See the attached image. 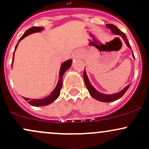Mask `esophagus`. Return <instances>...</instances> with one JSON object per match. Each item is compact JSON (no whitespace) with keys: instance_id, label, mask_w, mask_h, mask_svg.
<instances>
[{"instance_id":"34e87169","label":"esophagus","mask_w":149,"mask_h":149,"mask_svg":"<svg viewBox=\"0 0 149 149\" xmlns=\"http://www.w3.org/2000/svg\"><path fill=\"white\" fill-rule=\"evenodd\" d=\"M73 57H76V54H74V55H73Z\"/></svg>"}]
</instances>
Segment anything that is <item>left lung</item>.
Segmentation results:
<instances>
[{"instance_id": "1", "label": "left lung", "mask_w": 149, "mask_h": 149, "mask_svg": "<svg viewBox=\"0 0 149 149\" xmlns=\"http://www.w3.org/2000/svg\"><path fill=\"white\" fill-rule=\"evenodd\" d=\"M107 26L108 27V28H109L111 30L113 33L116 34V35L120 36L124 39L126 45H127V47H130V48L131 49L129 41H128L127 36H126V35L123 33V32L121 31L120 30L118 27H116V26L113 24H107ZM132 56H133V57L134 58V54H132ZM83 78H84L85 85H86L87 88H88V90L89 92H90V95H91V96L93 97L94 99H95V100L100 101V102H113V101L118 100V99L120 98V97H122L123 96V95L125 93L126 91L127 90V89L130 88V85H131V84L128 85L127 86H126L125 88L123 90H122V91L118 92V93L113 94V95H105V94H102V93H101V92L97 91V90H95V88H94V87L92 86L91 84H90V81H89V80H88V76H87L86 73H85V71H84V72H83Z\"/></svg>"}]
</instances>
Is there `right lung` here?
I'll return each instance as SVG.
<instances>
[{"mask_svg": "<svg viewBox=\"0 0 149 149\" xmlns=\"http://www.w3.org/2000/svg\"><path fill=\"white\" fill-rule=\"evenodd\" d=\"M42 29H43V28L40 26H33L31 27V28L29 29L28 30L26 31V32L24 33V35L20 38L19 40L18 41V43L21 41L24 38L27 36L29 35V34L36 33V32H39ZM18 43L17 44L15 50L17 49ZM14 54H15V52H14ZM13 59H14V57H13L12 64H13ZM71 63H72V60H71V59H69V60L65 61V62H64L62 64H61L60 71H59V81H58L57 87H56L55 89H54L52 92H51L50 95H48L47 97H45V98L44 99H41V100H30V99L26 98V97H24V99L26 102H28L29 104L32 106H34V107H42V106H47L49 104L52 103L54 100H57L58 97H59V95H60V90L61 88H62V77L64 76V73L66 71V70L71 66Z\"/></svg>", "mask_w": 149, "mask_h": 149, "instance_id": "right-lung-1", "label": "right lung"}]
</instances>
